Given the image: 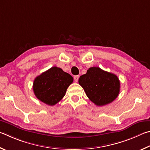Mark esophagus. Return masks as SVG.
Segmentation results:
<instances>
[{
  "instance_id": "obj_1",
  "label": "esophagus",
  "mask_w": 150,
  "mask_h": 150,
  "mask_svg": "<svg viewBox=\"0 0 150 150\" xmlns=\"http://www.w3.org/2000/svg\"><path fill=\"white\" fill-rule=\"evenodd\" d=\"M74 79L75 82H78V79H79V76H74Z\"/></svg>"
}]
</instances>
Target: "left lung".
<instances>
[{
    "instance_id": "8db88e82",
    "label": "left lung",
    "mask_w": 150,
    "mask_h": 150,
    "mask_svg": "<svg viewBox=\"0 0 150 150\" xmlns=\"http://www.w3.org/2000/svg\"><path fill=\"white\" fill-rule=\"evenodd\" d=\"M90 100L98 106L113 101L119 96L120 81L116 75L99 67H91L78 80Z\"/></svg>"
}]
</instances>
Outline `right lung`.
Instances as JSON below:
<instances>
[{
	"label": "right lung",
	"mask_w": 150,
	"mask_h": 150,
	"mask_svg": "<svg viewBox=\"0 0 150 150\" xmlns=\"http://www.w3.org/2000/svg\"><path fill=\"white\" fill-rule=\"evenodd\" d=\"M72 82V76L61 68L53 67L35 78L33 90L39 100L52 106L63 98Z\"/></svg>",
	"instance_id": "right-lung-1"
}]
</instances>
